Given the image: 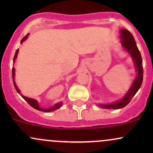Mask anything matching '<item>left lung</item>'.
Returning <instances> with one entry per match:
<instances>
[{
	"mask_svg": "<svg viewBox=\"0 0 153 153\" xmlns=\"http://www.w3.org/2000/svg\"><path fill=\"white\" fill-rule=\"evenodd\" d=\"M121 38H122V45L127 50L130 55L132 57L136 66L137 75L135 78L132 85L129 91L126 94L122 100L115 102L111 104H99L100 107L106 109H118L126 106L130 102V101L134 97V96L140 88L141 87L143 80V59L141 54L137 47L133 35L129 32L127 29H121Z\"/></svg>",
	"mask_w": 153,
	"mask_h": 153,
	"instance_id": "8db88e82",
	"label": "left lung"
}]
</instances>
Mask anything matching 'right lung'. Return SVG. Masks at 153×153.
I'll return each mask as SVG.
<instances>
[{
	"label": "right lung",
	"instance_id": "1",
	"mask_svg": "<svg viewBox=\"0 0 153 153\" xmlns=\"http://www.w3.org/2000/svg\"><path fill=\"white\" fill-rule=\"evenodd\" d=\"M28 35H29V34H28L27 35H26V36H25L24 38L22 39V43L24 41H25L26 39H27ZM18 52H19V49H17V50L16 51L14 57H13V60H15L16 58L17 54H18ZM14 75H15V69L13 68H12V77H13V85H14V87H15L16 90L17 92H18L19 94H20V91H19V89H18V88H17L16 85V82L14 81ZM22 96L23 99L25 100L26 102L29 103V104L30 105L31 107H33V108H35V109L39 110V111H44V112L52 111L56 110V109H57V108H59V107L62 106V103H57V104H55V105H54V106H53L52 107H51V108H41V107L39 106L37 101H36V100H34V99H30V98L26 97V96H23V95H22Z\"/></svg>",
	"mask_w": 153,
	"mask_h": 153
}]
</instances>
